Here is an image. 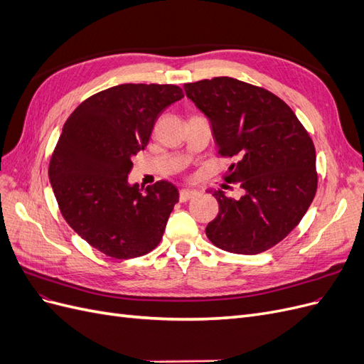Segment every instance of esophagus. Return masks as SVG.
Here are the masks:
<instances>
[{"instance_id":"34e87169","label":"esophagus","mask_w":364,"mask_h":364,"mask_svg":"<svg viewBox=\"0 0 364 364\" xmlns=\"http://www.w3.org/2000/svg\"><path fill=\"white\" fill-rule=\"evenodd\" d=\"M197 194H199V193H197L196 190H182L179 193V200L181 202H188V200L193 199V197H196Z\"/></svg>"}]
</instances>
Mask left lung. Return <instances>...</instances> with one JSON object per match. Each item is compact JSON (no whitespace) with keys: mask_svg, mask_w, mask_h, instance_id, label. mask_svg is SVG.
Returning a JSON list of instances; mask_svg holds the SVG:
<instances>
[{"mask_svg":"<svg viewBox=\"0 0 364 364\" xmlns=\"http://www.w3.org/2000/svg\"><path fill=\"white\" fill-rule=\"evenodd\" d=\"M183 90L211 123L220 155L238 159L226 181L245 190L238 200L214 191L220 211L206 237L241 255L278 245L299 225L317 190L308 132L279 97L232 77L185 83Z\"/></svg>","mask_w":364,"mask_h":364,"instance_id":"obj_1","label":"left lung"}]
</instances>
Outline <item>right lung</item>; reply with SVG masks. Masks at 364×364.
Returning <instances> with one entry per match:
<instances>
[{
	"label": "right lung",
	"mask_w": 364,
	"mask_h": 364,
	"mask_svg": "<svg viewBox=\"0 0 364 364\" xmlns=\"http://www.w3.org/2000/svg\"><path fill=\"white\" fill-rule=\"evenodd\" d=\"M182 97L176 85H118L63 124L48 168L53 193L67 223L107 257L136 258L159 245L179 191L167 181L142 191L127 176L159 114Z\"/></svg>",
	"instance_id": "obj_1"
}]
</instances>
